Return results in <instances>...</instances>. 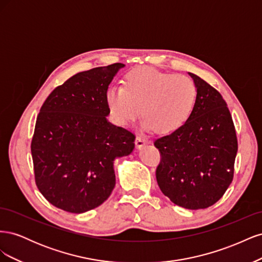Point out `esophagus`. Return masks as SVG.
<instances>
[{
  "label": "esophagus",
  "instance_id": "obj_1",
  "mask_svg": "<svg viewBox=\"0 0 262 262\" xmlns=\"http://www.w3.org/2000/svg\"><path fill=\"white\" fill-rule=\"evenodd\" d=\"M148 143H149V141L143 137H137V139H136V146L138 148L143 147L145 144H148Z\"/></svg>",
  "mask_w": 262,
  "mask_h": 262
}]
</instances>
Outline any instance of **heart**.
Instances as JSON below:
<instances>
[{
    "label": "heart",
    "instance_id": "heart-1",
    "mask_svg": "<svg viewBox=\"0 0 262 262\" xmlns=\"http://www.w3.org/2000/svg\"><path fill=\"white\" fill-rule=\"evenodd\" d=\"M196 95V86L188 76L142 68L125 76L123 87L108 90L107 105L119 124L137 120L142 108L145 129L170 133L184 125L191 116Z\"/></svg>",
    "mask_w": 262,
    "mask_h": 262
}]
</instances>
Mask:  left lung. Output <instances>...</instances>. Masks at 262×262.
I'll use <instances>...</instances> for the list:
<instances>
[{"label":"left lung","instance_id":"1","mask_svg":"<svg viewBox=\"0 0 262 262\" xmlns=\"http://www.w3.org/2000/svg\"><path fill=\"white\" fill-rule=\"evenodd\" d=\"M189 75L196 86L195 105L184 125L154 142L162 155L156 179L171 202L199 210L216 203L231 185L238 145L222 95L201 77Z\"/></svg>","mask_w":262,"mask_h":262}]
</instances>
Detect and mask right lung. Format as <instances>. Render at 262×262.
<instances>
[{"instance_id": "right-lung-1", "label": "right lung", "mask_w": 262, "mask_h": 262, "mask_svg": "<svg viewBox=\"0 0 262 262\" xmlns=\"http://www.w3.org/2000/svg\"><path fill=\"white\" fill-rule=\"evenodd\" d=\"M122 63L95 68L54 89L39 113L31 156L39 191L54 207L84 213L104 203L116 185L115 160L136 137L108 121V86Z\"/></svg>"}]
</instances>
